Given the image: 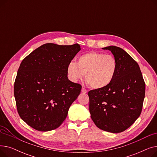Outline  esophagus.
Segmentation results:
<instances>
[{"label": "esophagus", "instance_id": "34e87169", "mask_svg": "<svg viewBox=\"0 0 157 157\" xmlns=\"http://www.w3.org/2000/svg\"><path fill=\"white\" fill-rule=\"evenodd\" d=\"M81 92L82 93H84V94H86V93H87V90L85 88H82V89H81Z\"/></svg>", "mask_w": 157, "mask_h": 157}]
</instances>
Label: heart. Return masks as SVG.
<instances>
[{"label": "heart", "mask_w": 157, "mask_h": 157, "mask_svg": "<svg viewBox=\"0 0 157 157\" xmlns=\"http://www.w3.org/2000/svg\"><path fill=\"white\" fill-rule=\"evenodd\" d=\"M115 57L97 52H90L80 55L77 63L71 62L67 67L70 80L76 82L85 79L87 84L94 89H103L113 81L118 71Z\"/></svg>", "instance_id": "obj_1"}]
</instances>
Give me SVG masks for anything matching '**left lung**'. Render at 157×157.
<instances>
[{
  "instance_id": "left-lung-1",
  "label": "left lung",
  "mask_w": 157,
  "mask_h": 157,
  "mask_svg": "<svg viewBox=\"0 0 157 157\" xmlns=\"http://www.w3.org/2000/svg\"><path fill=\"white\" fill-rule=\"evenodd\" d=\"M102 49L111 52L118 62V71L108 86L89 91V110L98 128L120 133L141 114L145 83L138 63L125 51L114 46Z\"/></svg>"
}]
</instances>
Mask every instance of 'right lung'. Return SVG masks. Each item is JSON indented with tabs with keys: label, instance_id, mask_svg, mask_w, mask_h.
Returning <instances> with one entry per match:
<instances>
[{
	"label": "right lung",
	"instance_id": "add662e5",
	"mask_svg": "<svg viewBox=\"0 0 157 157\" xmlns=\"http://www.w3.org/2000/svg\"><path fill=\"white\" fill-rule=\"evenodd\" d=\"M81 50L78 44L46 43L22 60L14 94L20 118L39 131L54 130L67 116L81 85L68 79L67 67Z\"/></svg>",
	"mask_w": 157,
	"mask_h": 157
}]
</instances>
